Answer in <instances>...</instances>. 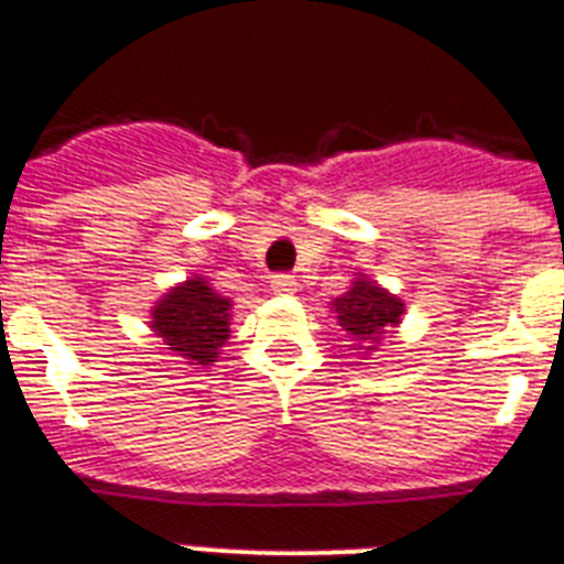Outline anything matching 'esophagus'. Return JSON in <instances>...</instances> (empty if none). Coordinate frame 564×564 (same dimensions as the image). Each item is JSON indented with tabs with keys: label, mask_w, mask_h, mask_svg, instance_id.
<instances>
[{
	"label": "esophagus",
	"mask_w": 564,
	"mask_h": 564,
	"mask_svg": "<svg viewBox=\"0 0 564 564\" xmlns=\"http://www.w3.org/2000/svg\"><path fill=\"white\" fill-rule=\"evenodd\" d=\"M272 290L278 295H292V292L299 290V281H295V274H274Z\"/></svg>",
	"instance_id": "1"
}]
</instances>
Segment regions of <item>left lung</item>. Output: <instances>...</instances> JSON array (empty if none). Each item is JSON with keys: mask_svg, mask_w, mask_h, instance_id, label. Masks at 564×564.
Here are the masks:
<instances>
[{"mask_svg": "<svg viewBox=\"0 0 564 564\" xmlns=\"http://www.w3.org/2000/svg\"><path fill=\"white\" fill-rule=\"evenodd\" d=\"M403 301L371 281L369 274H354L348 292L330 301L336 325L343 327L351 351L362 354V360L377 351L386 334H394L403 322Z\"/></svg>", "mask_w": 564, "mask_h": 564, "instance_id": "obj_1", "label": "left lung"}]
</instances>
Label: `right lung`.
Segmentation results:
<instances>
[{"mask_svg":"<svg viewBox=\"0 0 564 564\" xmlns=\"http://www.w3.org/2000/svg\"><path fill=\"white\" fill-rule=\"evenodd\" d=\"M230 310L234 301L213 290L207 278L193 274L154 301L149 327L166 351L184 357L195 369H207L230 339Z\"/></svg>","mask_w":564,"mask_h":564,"instance_id":"obj_1","label":"right lung"}]
</instances>
